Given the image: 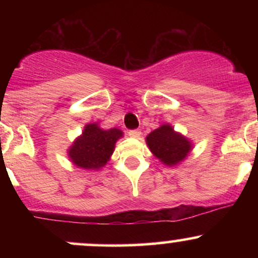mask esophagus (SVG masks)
<instances>
[{"label":"esophagus","instance_id":"esophagus-1","mask_svg":"<svg viewBox=\"0 0 258 258\" xmlns=\"http://www.w3.org/2000/svg\"><path fill=\"white\" fill-rule=\"evenodd\" d=\"M128 136L133 138H138L141 137V131H138V130H131V131H128Z\"/></svg>","mask_w":258,"mask_h":258}]
</instances>
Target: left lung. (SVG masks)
<instances>
[{
  "label": "left lung",
  "instance_id": "obj_1",
  "mask_svg": "<svg viewBox=\"0 0 258 258\" xmlns=\"http://www.w3.org/2000/svg\"><path fill=\"white\" fill-rule=\"evenodd\" d=\"M146 141L150 152L167 166L179 164L191 150V143L188 138L174 131L168 123L150 132Z\"/></svg>",
  "mask_w": 258,
  "mask_h": 258
}]
</instances>
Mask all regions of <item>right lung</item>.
Here are the masks:
<instances>
[{
	"mask_svg": "<svg viewBox=\"0 0 258 258\" xmlns=\"http://www.w3.org/2000/svg\"><path fill=\"white\" fill-rule=\"evenodd\" d=\"M122 136V131L115 127L103 130L98 123H88L68 150V155L76 166L85 170H99L110 160L115 143Z\"/></svg>",
	"mask_w": 258,
	"mask_h": 258,
	"instance_id": "obj_1",
	"label": "right lung"
}]
</instances>
